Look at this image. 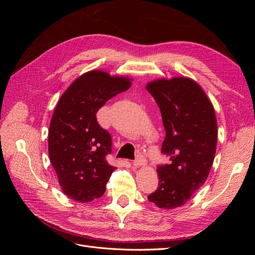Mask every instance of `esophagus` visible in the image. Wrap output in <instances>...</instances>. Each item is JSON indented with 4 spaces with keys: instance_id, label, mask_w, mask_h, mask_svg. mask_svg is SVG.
Returning a JSON list of instances; mask_svg holds the SVG:
<instances>
[{
    "instance_id": "34e87169",
    "label": "esophagus",
    "mask_w": 255,
    "mask_h": 255,
    "mask_svg": "<svg viewBox=\"0 0 255 255\" xmlns=\"http://www.w3.org/2000/svg\"><path fill=\"white\" fill-rule=\"evenodd\" d=\"M146 164V159L145 157L142 155V154H138V156L136 157V159L134 160V166L135 167H140V166H144Z\"/></svg>"
}]
</instances>
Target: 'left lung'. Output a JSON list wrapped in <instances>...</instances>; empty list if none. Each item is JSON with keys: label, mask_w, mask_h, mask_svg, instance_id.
Returning a JSON list of instances; mask_svg holds the SVG:
<instances>
[{"label": "left lung", "mask_w": 255, "mask_h": 255, "mask_svg": "<svg viewBox=\"0 0 255 255\" xmlns=\"http://www.w3.org/2000/svg\"><path fill=\"white\" fill-rule=\"evenodd\" d=\"M163 119L161 153L169 164L157 166L158 187L148 196L159 208L184 205L205 183L217 145L215 110L203 89L188 78L160 79L146 85Z\"/></svg>", "instance_id": "obj_1"}]
</instances>
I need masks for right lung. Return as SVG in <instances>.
I'll list each match as a JSON object with an SVG mask.
<instances>
[{
  "instance_id": "right-lung-1",
  "label": "right lung",
  "mask_w": 255,
  "mask_h": 255,
  "mask_svg": "<svg viewBox=\"0 0 255 255\" xmlns=\"http://www.w3.org/2000/svg\"><path fill=\"white\" fill-rule=\"evenodd\" d=\"M130 87L129 79L92 70L76 79L60 97L49 128V156L64 194L86 203L102 197L116 167L106 160L112 137L97 112Z\"/></svg>"
}]
</instances>
